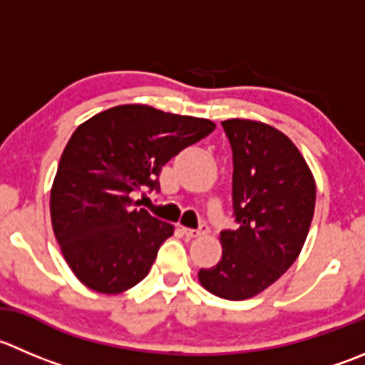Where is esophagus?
I'll return each mask as SVG.
<instances>
[{"instance_id":"esophagus-1","label":"esophagus","mask_w":365,"mask_h":365,"mask_svg":"<svg viewBox=\"0 0 365 365\" xmlns=\"http://www.w3.org/2000/svg\"><path fill=\"white\" fill-rule=\"evenodd\" d=\"M208 232V226L207 225H201L200 228H183V233H185L187 237H200V235H205V233Z\"/></svg>"}]
</instances>
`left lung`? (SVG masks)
I'll use <instances>...</instances> for the list:
<instances>
[{"label":"left lung","instance_id":"1","mask_svg":"<svg viewBox=\"0 0 365 365\" xmlns=\"http://www.w3.org/2000/svg\"><path fill=\"white\" fill-rule=\"evenodd\" d=\"M233 153L232 200L237 230L221 232L222 257L197 280L230 302L253 298L294 264L309 235L316 180L280 130L250 119L221 123Z\"/></svg>","mask_w":365,"mask_h":365}]
</instances>
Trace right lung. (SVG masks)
Instances as JSON below:
<instances>
[{
    "label": "right lung",
    "instance_id": "add662e5",
    "mask_svg": "<svg viewBox=\"0 0 365 365\" xmlns=\"http://www.w3.org/2000/svg\"><path fill=\"white\" fill-rule=\"evenodd\" d=\"M214 128L208 119L119 105L74 130L53 180L49 212L81 284L119 294L146 278L175 228L139 208L133 196L160 189L162 168Z\"/></svg>",
    "mask_w": 365,
    "mask_h": 365
}]
</instances>
